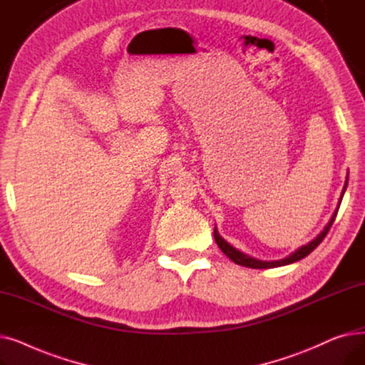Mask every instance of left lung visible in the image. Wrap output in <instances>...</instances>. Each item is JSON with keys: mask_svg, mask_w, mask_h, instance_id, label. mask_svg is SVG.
<instances>
[{"mask_svg": "<svg viewBox=\"0 0 365 365\" xmlns=\"http://www.w3.org/2000/svg\"><path fill=\"white\" fill-rule=\"evenodd\" d=\"M346 186H348V179H346V182H344V187H343V190H341V197H340L339 205H340V202H341L344 190H346ZM337 212H339V207L336 208V212H334V215L331 216V220L329 222V225L324 227V231H322L314 241H311L308 245L300 247L299 250H296L293 255H290L289 257H285V259H282V260H278V262H262V260L253 259V257L247 256V255H242L241 252L237 250V248H234L231 244H227V242L219 235L216 227H215V240H216V242H217L220 250H222L229 259H231L232 262H235L237 264H241V266H245V267H253V269H269V267L284 266V264H289V263L297 262V260L306 257L308 255H311V253L315 250V248L322 242V240L325 238V235L329 234L330 227H331V225H333V222H334V219H336V216H337Z\"/></svg>", "mask_w": 365, "mask_h": 365, "instance_id": "left-lung-1", "label": "left lung"}]
</instances>
